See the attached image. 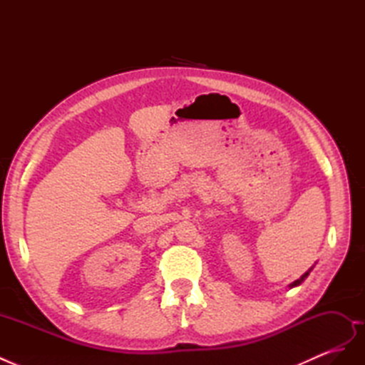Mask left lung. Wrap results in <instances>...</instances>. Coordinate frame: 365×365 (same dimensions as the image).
Returning <instances> with one entry per match:
<instances>
[{"label": "left lung", "instance_id": "8db88e82", "mask_svg": "<svg viewBox=\"0 0 365 365\" xmlns=\"http://www.w3.org/2000/svg\"><path fill=\"white\" fill-rule=\"evenodd\" d=\"M309 272H311V269H309L307 272H304V274L302 275V277H300V279H298V280H295V282H294L292 284H289V288H294V286H298V284H302V282H303V280H304V279L307 277V275H309Z\"/></svg>", "mask_w": 365, "mask_h": 365}]
</instances>
